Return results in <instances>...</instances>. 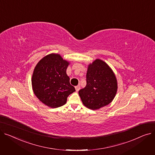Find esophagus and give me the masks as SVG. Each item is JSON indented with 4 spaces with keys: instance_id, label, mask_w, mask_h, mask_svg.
<instances>
[{
    "instance_id": "1",
    "label": "esophagus",
    "mask_w": 155,
    "mask_h": 155,
    "mask_svg": "<svg viewBox=\"0 0 155 155\" xmlns=\"http://www.w3.org/2000/svg\"><path fill=\"white\" fill-rule=\"evenodd\" d=\"M75 88V90H76V91H77V92H78V91L80 90V85H77V86H76Z\"/></svg>"
}]
</instances>
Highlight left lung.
I'll return each instance as SVG.
<instances>
[{
  "instance_id": "left-lung-1",
  "label": "left lung",
  "mask_w": 155,
  "mask_h": 155,
  "mask_svg": "<svg viewBox=\"0 0 155 155\" xmlns=\"http://www.w3.org/2000/svg\"><path fill=\"white\" fill-rule=\"evenodd\" d=\"M87 85L79 91L83 104L87 108L97 110L109 104L116 95L117 81L109 65L96 59L88 65Z\"/></svg>"
}]
</instances>
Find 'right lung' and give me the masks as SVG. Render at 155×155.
<instances>
[{"label": "right lung", "mask_w": 155, "mask_h": 155, "mask_svg": "<svg viewBox=\"0 0 155 155\" xmlns=\"http://www.w3.org/2000/svg\"><path fill=\"white\" fill-rule=\"evenodd\" d=\"M70 62L60 54H49L40 60L31 78L37 98L48 107L56 108L66 104L68 96L75 91L70 84L67 69Z\"/></svg>", "instance_id": "obj_1"}]
</instances>
